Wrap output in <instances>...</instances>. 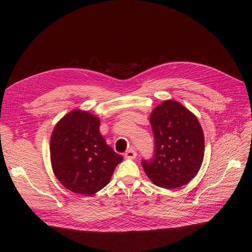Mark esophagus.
<instances>
[{"instance_id":"obj_1","label":"esophagus","mask_w":252,"mask_h":252,"mask_svg":"<svg viewBox=\"0 0 252 252\" xmlns=\"http://www.w3.org/2000/svg\"><path fill=\"white\" fill-rule=\"evenodd\" d=\"M125 157L127 158V159H135L137 157V152L133 148H130L125 153Z\"/></svg>"}]
</instances>
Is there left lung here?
Here are the masks:
<instances>
[{"label": "left lung", "instance_id": "obj_1", "mask_svg": "<svg viewBox=\"0 0 252 252\" xmlns=\"http://www.w3.org/2000/svg\"><path fill=\"white\" fill-rule=\"evenodd\" d=\"M155 152L142 160L147 177L165 189L188 184L199 171L204 156V135L197 117L184 105L165 100L150 114Z\"/></svg>", "mask_w": 252, "mask_h": 252}]
</instances>
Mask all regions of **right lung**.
I'll return each instance as SVG.
<instances>
[{"instance_id": "1", "label": "right lung", "mask_w": 252, "mask_h": 252, "mask_svg": "<svg viewBox=\"0 0 252 252\" xmlns=\"http://www.w3.org/2000/svg\"><path fill=\"white\" fill-rule=\"evenodd\" d=\"M100 119L74 109L64 115L52 131L51 164L54 175L71 192L93 195L110 182L124 157L113 151L100 134Z\"/></svg>"}]
</instances>
